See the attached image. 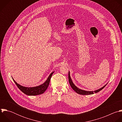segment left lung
Returning <instances> with one entry per match:
<instances>
[{
  "mask_svg": "<svg viewBox=\"0 0 122 122\" xmlns=\"http://www.w3.org/2000/svg\"><path fill=\"white\" fill-rule=\"evenodd\" d=\"M68 79H69V83L70 84V86H71V88H72L73 90H74V91H75L77 93L79 94H80V95H91V94H93L94 93H98L99 92V91H100L101 90H102L103 88H104V87L106 86L105 85L104 86H103L101 88H100L98 90H95L94 91H85V90H82V89H80L79 88H78L77 87H76L75 85L73 83L71 79V78L70 77V72L69 71V74H68Z\"/></svg>",
  "mask_w": 122,
  "mask_h": 122,
  "instance_id": "left-lung-1",
  "label": "left lung"
}]
</instances>
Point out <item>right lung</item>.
<instances>
[{
  "mask_svg": "<svg viewBox=\"0 0 122 122\" xmlns=\"http://www.w3.org/2000/svg\"><path fill=\"white\" fill-rule=\"evenodd\" d=\"M53 72L54 71L51 73L50 75L48 77L46 80V82L44 83L43 84L37 86L32 87H27L20 86V85L18 84L13 78L12 79L14 83L17 86V87L23 93L29 96H36V95L42 94L46 90V89L48 86V85H49L51 76L53 75Z\"/></svg>",
  "mask_w": 122,
  "mask_h": 122,
  "instance_id": "add662e5",
  "label": "right lung"
}]
</instances>
